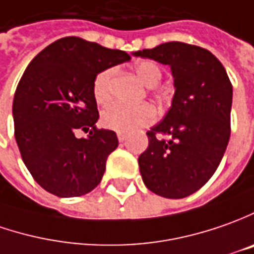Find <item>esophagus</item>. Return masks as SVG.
<instances>
[{
	"instance_id": "34e87169",
	"label": "esophagus",
	"mask_w": 254,
	"mask_h": 254,
	"mask_svg": "<svg viewBox=\"0 0 254 254\" xmlns=\"http://www.w3.org/2000/svg\"><path fill=\"white\" fill-rule=\"evenodd\" d=\"M117 136H118V140L119 142H124V140H125V139H127V133H125V132H118V133H117Z\"/></svg>"
}]
</instances>
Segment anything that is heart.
<instances>
[{
    "label": "heart",
    "instance_id": "heart-1",
    "mask_svg": "<svg viewBox=\"0 0 254 254\" xmlns=\"http://www.w3.org/2000/svg\"><path fill=\"white\" fill-rule=\"evenodd\" d=\"M136 75L147 87H154L160 83L163 77L162 67L156 62L143 60L135 66ZM114 68H105L95 75L92 81V95L98 104H107L111 100V83ZM156 118V111L149 104L125 105L112 104L102 111L101 124L107 129L117 132H130L137 127L152 124Z\"/></svg>",
    "mask_w": 254,
    "mask_h": 254
}]
</instances>
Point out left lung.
<instances>
[{
	"label": "left lung",
	"mask_w": 254,
	"mask_h": 254,
	"mask_svg": "<svg viewBox=\"0 0 254 254\" xmlns=\"http://www.w3.org/2000/svg\"><path fill=\"white\" fill-rule=\"evenodd\" d=\"M171 67L176 92L162 122L147 130L139 156L146 187L160 197L194 194L212 177L231 137L232 83L222 63L204 48L169 42L135 52ZM169 139H160L159 135Z\"/></svg>",
	"instance_id": "1"
}]
</instances>
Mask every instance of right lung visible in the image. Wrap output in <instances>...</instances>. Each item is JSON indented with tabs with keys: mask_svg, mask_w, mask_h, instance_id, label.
Returning <instances> with one entry per match:
<instances>
[{
	"mask_svg": "<svg viewBox=\"0 0 254 254\" xmlns=\"http://www.w3.org/2000/svg\"><path fill=\"white\" fill-rule=\"evenodd\" d=\"M127 60L124 50L67 36L26 67L13 95L15 140L32 177L50 194L80 197L101 183L118 137L95 127L100 115L92 81L100 71ZM78 128L89 136L75 138Z\"/></svg>",
	"mask_w": 254,
	"mask_h": 254,
	"instance_id": "1",
	"label": "right lung"
}]
</instances>
